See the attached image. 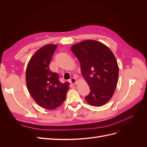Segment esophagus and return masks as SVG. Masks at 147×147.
Segmentation results:
<instances>
[{
	"instance_id": "1",
	"label": "esophagus",
	"mask_w": 147,
	"mask_h": 147,
	"mask_svg": "<svg viewBox=\"0 0 147 147\" xmlns=\"http://www.w3.org/2000/svg\"><path fill=\"white\" fill-rule=\"evenodd\" d=\"M70 82L71 83H72V84H73L76 83V82H77V79H76V78L72 77V78H70Z\"/></svg>"
}]
</instances>
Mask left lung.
Wrapping results in <instances>:
<instances>
[{"label":"left lung","mask_w":147,"mask_h":147,"mask_svg":"<svg viewBox=\"0 0 147 147\" xmlns=\"http://www.w3.org/2000/svg\"><path fill=\"white\" fill-rule=\"evenodd\" d=\"M71 50L78 59L90 88L85 100L94 107L105 104L112 97L118 80V65L113 53L103 43L92 40L75 44Z\"/></svg>","instance_id":"obj_1"}]
</instances>
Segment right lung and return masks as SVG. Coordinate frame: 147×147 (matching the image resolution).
<instances>
[{"label":"right lung","mask_w":147,"mask_h":147,"mask_svg":"<svg viewBox=\"0 0 147 147\" xmlns=\"http://www.w3.org/2000/svg\"><path fill=\"white\" fill-rule=\"evenodd\" d=\"M56 48V45L50 44L40 48L26 69V84L30 94L40 106L47 110L61 105L69 90V83L60 82L58 74L49 67Z\"/></svg>","instance_id":"obj_1"}]
</instances>
